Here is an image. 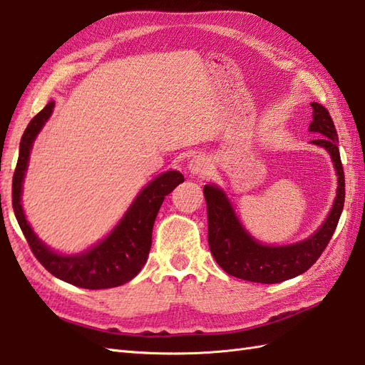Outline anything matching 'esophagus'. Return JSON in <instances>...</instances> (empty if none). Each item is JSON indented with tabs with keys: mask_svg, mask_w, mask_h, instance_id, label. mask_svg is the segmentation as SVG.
<instances>
[{
	"mask_svg": "<svg viewBox=\"0 0 365 365\" xmlns=\"http://www.w3.org/2000/svg\"><path fill=\"white\" fill-rule=\"evenodd\" d=\"M189 172L192 175H198V176H205L209 173L210 170V160L207 156L205 155H198V156H193L192 160L189 162Z\"/></svg>",
	"mask_w": 365,
	"mask_h": 365,
	"instance_id": "obj_1",
	"label": "esophagus"
}]
</instances>
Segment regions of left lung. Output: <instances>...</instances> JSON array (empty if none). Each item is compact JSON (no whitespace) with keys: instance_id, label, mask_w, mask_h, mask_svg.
<instances>
[{"instance_id":"left-lung-1","label":"left lung","mask_w":365,"mask_h":365,"mask_svg":"<svg viewBox=\"0 0 365 365\" xmlns=\"http://www.w3.org/2000/svg\"><path fill=\"white\" fill-rule=\"evenodd\" d=\"M312 121L309 131L320 134L312 143L325 148L334 162L337 173V195L328 218L311 237L292 245H262L242 226L225 192L217 185H205L207 206V242L210 253L222 269L240 279L274 284L304 273L320 257L329 244L341 218L345 201V176L339 155L337 131L329 112L319 103L311 104Z\"/></svg>"}]
</instances>
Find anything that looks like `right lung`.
<instances>
[{
  "mask_svg": "<svg viewBox=\"0 0 365 365\" xmlns=\"http://www.w3.org/2000/svg\"><path fill=\"white\" fill-rule=\"evenodd\" d=\"M54 101H50L29 121L20 142V155L12 180V206L31 251L45 269L66 282L83 289H109L131 281L147 262L151 232L162 201L184 181L180 172H165L155 178L129 206L123 218L98 245L79 255L54 253L29 226L21 207V185L28 168L29 153L40 129L50 118Z\"/></svg>",
  "mask_w": 365,
  "mask_h": 365,
  "instance_id": "add662e5",
  "label": "right lung"
}]
</instances>
